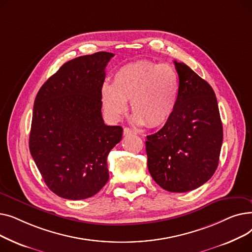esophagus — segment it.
Instances as JSON below:
<instances>
[{"instance_id": "obj_1", "label": "esophagus", "mask_w": 252, "mask_h": 252, "mask_svg": "<svg viewBox=\"0 0 252 252\" xmlns=\"http://www.w3.org/2000/svg\"><path fill=\"white\" fill-rule=\"evenodd\" d=\"M124 135L128 136V135H136V131L134 129H131L129 127H125L124 128Z\"/></svg>"}]
</instances>
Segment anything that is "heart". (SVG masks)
Here are the masks:
<instances>
[{
    "label": "heart",
    "mask_w": 252,
    "mask_h": 252,
    "mask_svg": "<svg viewBox=\"0 0 252 252\" xmlns=\"http://www.w3.org/2000/svg\"><path fill=\"white\" fill-rule=\"evenodd\" d=\"M179 94L180 79L173 66L143 60L117 69L112 85L102 86L100 97L104 111L113 121L126 111L129 101L137 124L157 127L173 115Z\"/></svg>",
    "instance_id": "obj_1"
}]
</instances>
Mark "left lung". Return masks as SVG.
Segmentation results:
<instances>
[{
    "label": "left lung",
    "instance_id": "left-lung-1",
    "mask_svg": "<svg viewBox=\"0 0 252 252\" xmlns=\"http://www.w3.org/2000/svg\"><path fill=\"white\" fill-rule=\"evenodd\" d=\"M174 63L180 79L177 107L161 129L147 136L146 152L153 180L166 191L184 193L215 174L222 125L213 88L188 65Z\"/></svg>",
    "mask_w": 252,
    "mask_h": 252
}]
</instances>
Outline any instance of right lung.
Wrapping results in <instances>:
<instances>
[{
	"instance_id": "right-lung-1",
	"label": "right lung",
	"mask_w": 252,
	"mask_h": 252,
	"mask_svg": "<svg viewBox=\"0 0 252 252\" xmlns=\"http://www.w3.org/2000/svg\"><path fill=\"white\" fill-rule=\"evenodd\" d=\"M113 56L97 52L64 63L35 97L31 154L48 188L65 199H86L108 182L107 156L123 137V127L105 125L101 112Z\"/></svg>"
}]
</instances>
